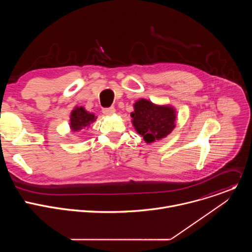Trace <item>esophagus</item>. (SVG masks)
Listing matches in <instances>:
<instances>
[{"mask_svg":"<svg viewBox=\"0 0 252 252\" xmlns=\"http://www.w3.org/2000/svg\"><path fill=\"white\" fill-rule=\"evenodd\" d=\"M102 113L103 115L105 116H112L116 113V110L114 106H111V107H105V109H102Z\"/></svg>","mask_w":252,"mask_h":252,"instance_id":"1","label":"esophagus"}]
</instances>
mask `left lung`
Listing matches in <instances>:
<instances>
[{
	"label": "left lung",
	"instance_id": "left-lung-1",
	"mask_svg": "<svg viewBox=\"0 0 252 252\" xmlns=\"http://www.w3.org/2000/svg\"><path fill=\"white\" fill-rule=\"evenodd\" d=\"M132 126L147 143L160 140L175 127V109L171 105L156 104L149 99L139 98L133 104Z\"/></svg>",
	"mask_w": 252,
	"mask_h": 252
}]
</instances>
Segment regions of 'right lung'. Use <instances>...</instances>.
Here are the masks:
<instances>
[{
    "label": "right lung",
    "instance_id": "obj_1",
    "mask_svg": "<svg viewBox=\"0 0 252 252\" xmlns=\"http://www.w3.org/2000/svg\"><path fill=\"white\" fill-rule=\"evenodd\" d=\"M96 117L89 113L83 106H76L69 116V127L73 131L86 129L95 121Z\"/></svg>",
    "mask_w": 252,
    "mask_h": 252
}]
</instances>
